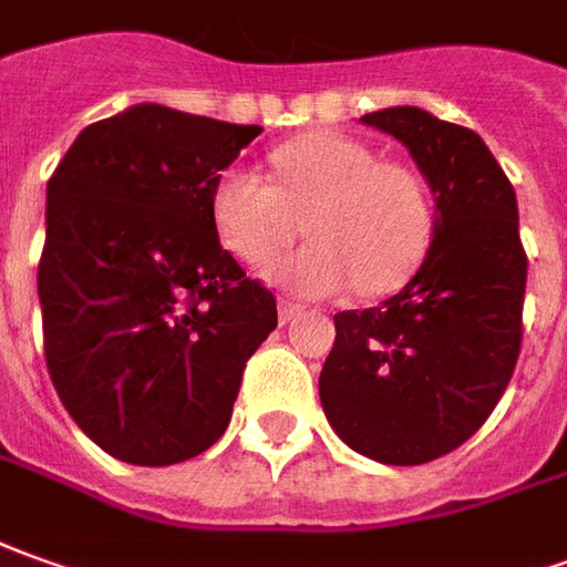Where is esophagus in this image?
<instances>
[{"label":"esophagus","instance_id":"34e87169","mask_svg":"<svg viewBox=\"0 0 567 567\" xmlns=\"http://www.w3.org/2000/svg\"><path fill=\"white\" fill-rule=\"evenodd\" d=\"M302 311H306V308L299 306V302H290V299H280V302H277V318H280V323L296 321Z\"/></svg>","mask_w":567,"mask_h":567}]
</instances>
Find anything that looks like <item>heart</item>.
Instances as JSON below:
<instances>
[{
  "label": "heart",
  "instance_id": "obj_1",
  "mask_svg": "<svg viewBox=\"0 0 567 567\" xmlns=\"http://www.w3.org/2000/svg\"><path fill=\"white\" fill-rule=\"evenodd\" d=\"M271 182L225 169L209 190L221 246L246 265L271 261L302 231L311 244L268 265V277L296 292L358 296L398 290L423 261L435 209L420 172L377 159L358 138L308 132L268 154Z\"/></svg>",
  "mask_w": 567,
  "mask_h": 567
}]
</instances>
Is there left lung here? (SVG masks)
<instances>
[{
    "label": "left lung",
    "instance_id": "obj_1",
    "mask_svg": "<svg viewBox=\"0 0 567 567\" xmlns=\"http://www.w3.org/2000/svg\"><path fill=\"white\" fill-rule=\"evenodd\" d=\"M361 123L408 147L432 187L435 225L404 290L333 318L321 404L351 451L420 466L472 439L513 380L528 256L513 185L472 128L420 107Z\"/></svg>",
    "mask_w": 567,
    "mask_h": 567
}]
</instances>
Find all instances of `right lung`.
I'll use <instances>...</instances> for the list:
<instances>
[{"instance_id": "add662e5", "label": "right lung", "mask_w": 567, "mask_h": 567, "mask_svg": "<svg viewBox=\"0 0 567 567\" xmlns=\"http://www.w3.org/2000/svg\"><path fill=\"white\" fill-rule=\"evenodd\" d=\"M261 132L135 104L85 126L45 190L39 306L54 392L101 451L172 466L231 423L277 302L221 249L209 190Z\"/></svg>"}]
</instances>
